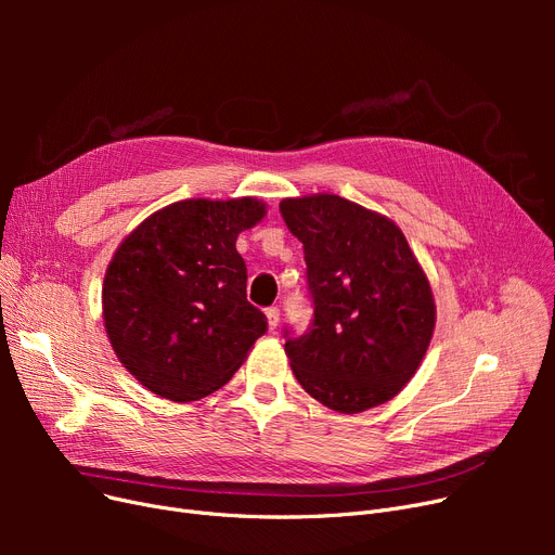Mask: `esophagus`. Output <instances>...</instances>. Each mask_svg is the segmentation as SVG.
<instances>
[{"instance_id":"34e87169","label":"esophagus","mask_w":555,"mask_h":555,"mask_svg":"<svg viewBox=\"0 0 555 555\" xmlns=\"http://www.w3.org/2000/svg\"><path fill=\"white\" fill-rule=\"evenodd\" d=\"M266 314H268V322H270V328L274 331V328L279 326V314H281V310H279L276 306H270V308L266 310Z\"/></svg>"}]
</instances>
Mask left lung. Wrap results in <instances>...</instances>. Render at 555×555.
Here are the masks:
<instances>
[{"mask_svg":"<svg viewBox=\"0 0 555 555\" xmlns=\"http://www.w3.org/2000/svg\"><path fill=\"white\" fill-rule=\"evenodd\" d=\"M279 211L304 245L312 322L285 326L299 385L341 414L391 400L421 366L436 308L402 231L339 195L287 197Z\"/></svg>","mask_w":555,"mask_h":555,"instance_id":"8db88e82","label":"left lung"}]
</instances>
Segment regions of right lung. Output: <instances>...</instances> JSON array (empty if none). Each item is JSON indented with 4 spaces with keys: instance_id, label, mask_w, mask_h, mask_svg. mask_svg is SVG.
I'll return each mask as SVG.
<instances>
[{
    "instance_id": "right-lung-1",
    "label": "right lung",
    "mask_w": 555,
    "mask_h": 555,
    "mask_svg": "<svg viewBox=\"0 0 555 555\" xmlns=\"http://www.w3.org/2000/svg\"><path fill=\"white\" fill-rule=\"evenodd\" d=\"M266 216L254 197L182 199L143 220L116 249L103 319L116 358L153 393L186 402L238 371L268 317L247 301L238 233Z\"/></svg>"
}]
</instances>
